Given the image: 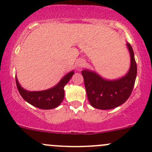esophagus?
<instances>
[{"label": "esophagus", "mask_w": 152, "mask_h": 152, "mask_svg": "<svg viewBox=\"0 0 152 152\" xmlns=\"http://www.w3.org/2000/svg\"><path fill=\"white\" fill-rule=\"evenodd\" d=\"M85 64H86V62H85V61L84 59H79L76 61V65L79 68H82V67H85Z\"/></svg>", "instance_id": "esophagus-1"}]
</instances>
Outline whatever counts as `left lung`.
<instances>
[{
  "label": "left lung",
  "mask_w": 152,
  "mask_h": 152,
  "mask_svg": "<svg viewBox=\"0 0 152 152\" xmlns=\"http://www.w3.org/2000/svg\"><path fill=\"white\" fill-rule=\"evenodd\" d=\"M131 57L128 73L120 79H106L96 72L82 70L88 101L91 106L101 110H110L121 105L130 96L137 77V64L133 49L126 44Z\"/></svg>",
  "instance_id": "8db88e82"
}]
</instances>
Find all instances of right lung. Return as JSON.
I'll return each mask as SVG.
<instances>
[{"instance_id":"obj_1","label":"right lung","mask_w":152,"mask_h":152,"mask_svg":"<svg viewBox=\"0 0 152 152\" xmlns=\"http://www.w3.org/2000/svg\"><path fill=\"white\" fill-rule=\"evenodd\" d=\"M74 71L67 73L56 85L48 90L40 91H29L22 88L15 76L18 90L22 98L32 105L40 109L49 110L58 107L64 97V87L70 81Z\"/></svg>"}]
</instances>
